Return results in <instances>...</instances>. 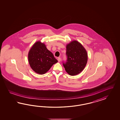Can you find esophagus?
<instances>
[{
  "instance_id": "esophagus-1",
  "label": "esophagus",
  "mask_w": 120,
  "mask_h": 120,
  "mask_svg": "<svg viewBox=\"0 0 120 120\" xmlns=\"http://www.w3.org/2000/svg\"><path fill=\"white\" fill-rule=\"evenodd\" d=\"M58 62H60V61H61V58H60V57H58Z\"/></svg>"
}]
</instances>
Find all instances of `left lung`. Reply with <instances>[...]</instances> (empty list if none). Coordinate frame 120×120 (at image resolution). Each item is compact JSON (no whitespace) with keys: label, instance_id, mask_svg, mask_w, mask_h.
Wrapping results in <instances>:
<instances>
[{"label":"left lung","instance_id":"left-lung-1","mask_svg":"<svg viewBox=\"0 0 120 120\" xmlns=\"http://www.w3.org/2000/svg\"><path fill=\"white\" fill-rule=\"evenodd\" d=\"M67 60L63 62L65 71L71 76H74L81 72L87 64V51L81 44L73 40L66 46Z\"/></svg>","mask_w":120,"mask_h":120}]
</instances>
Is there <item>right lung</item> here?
Instances as JSON below:
<instances>
[{
  "mask_svg": "<svg viewBox=\"0 0 120 120\" xmlns=\"http://www.w3.org/2000/svg\"><path fill=\"white\" fill-rule=\"evenodd\" d=\"M29 65L33 70L41 75L47 73L58 62L53 54L40 41L33 44L28 54Z\"/></svg>",
  "mask_w": 120,
  "mask_h": 120,
  "instance_id": "1",
  "label": "right lung"
}]
</instances>
